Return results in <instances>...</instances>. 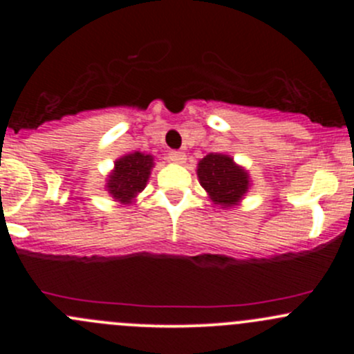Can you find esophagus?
I'll return each mask as SVG.
<instances>
[{"instance_id":"1","label":"esophagus","mask_w":354,"mask_h":354,"mask_svg":"<svg viewBox=\"0 0 354 354\" xmlns=\"http://www.w3.org/2000/svg\"><path fill=\"white\" fill-rule=\"evenodd\" d=\"M169 159L174 160V162H183V160H185V152L171 151L169 152Z\"/></svg>"}]
</instances>
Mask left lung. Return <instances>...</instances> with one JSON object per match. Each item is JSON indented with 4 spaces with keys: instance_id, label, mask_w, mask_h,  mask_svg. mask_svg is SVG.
Wrapping results in <instances>:
<instances>
[{
    "instance_id": "1",
    "label": "left lung",
    "mask_w": 354,
    "mask_h": 354,
    "mask_svg": "<svg viewBox=\"0 0 354 354\" xmlns=\"http://www.w3.org/2000/svg\"><path fill=\"white\" fill-rule=\"evenodd\" d=\"M197 174L212 202L223 207L234 205L248 190V174L227 156H205L198 162Z\"/></svg>"
}]
</instances>
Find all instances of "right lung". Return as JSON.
Returning <instances> with one entry per match:
<instances>
[{"mask_svg":"<svg viewBox=\"0 0 354 354\" xmlns=\"http://www.w3.org/2000/svg\"><path fill=\"white\" fill-rule=\"evenodd\" d=\"M152 166V156L142 152L121 157L114 164V171L108 180V192L120 202L130 203L147 185Z\"/></svg>","mask_w":354,"mask_h":354,"instance_id":"1","label":"right lung"}]
</instances>
